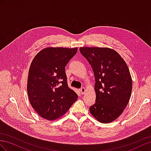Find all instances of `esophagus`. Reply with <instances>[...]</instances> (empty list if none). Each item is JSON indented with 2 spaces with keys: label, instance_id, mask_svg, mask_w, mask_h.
<instances>
[{
  "label": "esophagus",
  "instance_id": "1",
  "mask_svg": "<svg viewBox=\"0 0 151 151\" xmlns=\"http://www.w3.org/2000/svg\"><path fill=\"white\" fill-rule=\"evenodd\" d=\"M80 92L82 94H84L85 92H86V88H85V87H82V88H80Z\"/></svg>",
  "mask_w": 151,
  "mask_h": 151
}]
</instances>
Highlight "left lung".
<instances>
[{
    "label": "left lung",
    "instance_id": "1",
    "mask_svg": "<svg viewBox=\"0 0 151 151\" xmlns=\"http://www.w3.org/2000/svg\"><path fill=\"white\" fill-rule=\"evenodd\" d=\"M81 54L90 64L95 77L96 103L91 115L101 123H110L122 114L132 91V79L121 56L109 48L81 47Z\"/></svg>",
    "mask_w": 151,
    "mask_h": 151
}]
</instances>
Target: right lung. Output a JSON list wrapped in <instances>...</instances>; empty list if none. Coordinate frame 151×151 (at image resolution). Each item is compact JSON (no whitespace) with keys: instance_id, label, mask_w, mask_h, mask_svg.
I'll list each match as a JSON object with an SVG mask.
<instances>
[{"instance_id":"1","label":"right lung","mask_w":151,"mask_h":151,"mask_svg":"<svg viewBox=\"0 0 151 151\" xmlns=\"http://www.w3.org/2000/svg\"><path fill=\"white\" fill-rule=\"evenodd\" d=\"M78 48L48 47L34 57L29 68L27 93L42 118L54 121L67 112L78 95L68 87L65 67Z\"/></svg>"}]
</instances>
